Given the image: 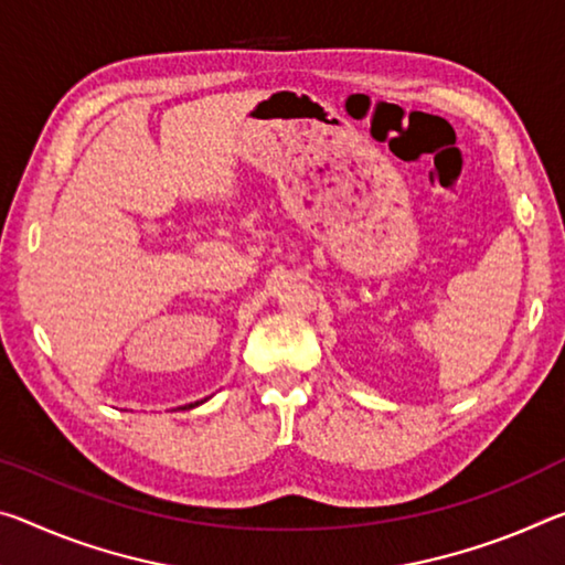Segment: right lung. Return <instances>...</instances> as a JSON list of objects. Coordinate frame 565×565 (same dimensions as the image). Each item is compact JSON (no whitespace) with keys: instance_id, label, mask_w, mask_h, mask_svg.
<instances>
[{"instance_id":"add662e5","label":"right lung","mask_w":565,"mask_h":565,"mask_svg":"<svg viewBox=\"0 0 565 565\" xmlns=\"http://www.w3.org/2000/svg\"><path fill=\"white\" fill-rule=\"evenodd\" d=\"M201 402H205V399H201ZM201 402H195V405H201ZM195 405H191V407H195Z\"/></svg>"}]
</instances>
